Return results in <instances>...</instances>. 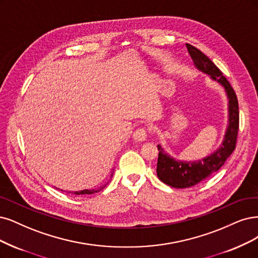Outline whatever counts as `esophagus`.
Instances as JSON below:
<instances>
[{
  "label": "esophagus",
  "mask_w": 258,
  "mask_h": 258,
  "mask_svg": "<svg viewBox=\"0 0 258 258\" xmlns=\"http://www.w3.org/2000/svg\"><path fill=\"white\" fill-rule=\"evenodd\" d=\"M147 138V131L145 128H139L133 133V140L136 142H143Z\"/></svg>",
  "instance_id": "34e87169"
}]
</instances>
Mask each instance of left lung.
Instances as JSON below:
<instances>
[{
    "label": "left lung",
    "mask_w": 258,
    "mask_h": 258,
    "mask_svg": "<svg viewBox=\"0 0 258 258\" xmlns=\"http://www.w3.org/2000/svg\"><path fill=\"white\" fill-rule=\"evenodd\" d=\"M185 46L198 70L208 75L212 81L219 83L225 90L228 100V123L220 147L212 154L195 161L177 160L168 155L161 145H158V178L176 189L190 188L219 171V168L235 150L239 128L238 100L233 87L226 78L222 76L220 69L203 52L189 43Z\"/></svg>",
    "instance_id": "left-lung-1"
}]
</instances>
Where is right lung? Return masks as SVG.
Wrapping results in <instances>:
<instances>
[{
	"label": "right lung",
	"instance_id": "right-lung-1",
	"mask_svg": "<svg viewBox=\"0 0 258 258\" xmlns=\"http://www.w3.org/2000/svg\"><path fill=\"white\" fill-rule=\"evenodd\" d=\"M114 171V170H113ZM113 176V172L111 173V177ZM105 185H102V186H100V188H98V189H92V190H88V189H85V190H81V191H76V192H74V194H76V195H83V194H93V193H96V192H99L100 190H102L103 188H104Z\"/></svg>",
	"mask_w": 258,
	"mask_h": 258
}]
</instances>
